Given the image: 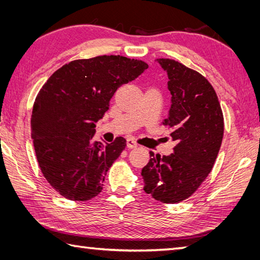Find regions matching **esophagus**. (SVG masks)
<instances>
[{"label":"esophagus","instance_id":"34e87169","mask_svg":"<svg viewBox=\"0 0 260 260\" xmlns=\"http://www.w3.org/2000/svg\"><path fill=\"white\" fill-rule=\"evenodd\" d=\"M137 143L133 140V139H127V141H126V146H127V148H135V147H137Z\"/></svg>","mask_w":260,"mask_h":260}]
</instances>
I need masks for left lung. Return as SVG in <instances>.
Masks as SVG:
<instances>
[{
  "mask_svg": "<svg viewBox=\"0 0 260 260\" xmlns=\"http://www.w3.org/2000/svg\"><path fill=\"white\" fill-rule=\"evenodd\" d=\"M167 71L171 108L163 125L176 145L168 156L154 155L142 169L143 189L163 203L191 197L212 170L223 137V115L211 84L172 59H156Z\"/></svg>",
  "mask_w": 260,
  "mask_h": 260,
  "instance_id": "1",
  "label": "left lung"
}]
</instances>
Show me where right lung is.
I'll list each match as a JSON object with an SVG mask.
<instances>
[{
	"label": "right lung",
	"mask_w": 260,
	"mask_h": 260,
	"mask_svg": "<svg viewBox=\"0 0 260 260\" xmlns=\"http://www.w3.org/2000/svg\"><path fill=\"white\" fill-rule=\"evenodd\" d=\"M147 68L142 60L121 56L79 59L54 71L42 86L33 105L31 137L41 172L59 194L87 201L102 192L126 140L95 142L96 123L115 91Z\"/></svg>",
	"instance_id": "obj_1"
}]
</instances>
